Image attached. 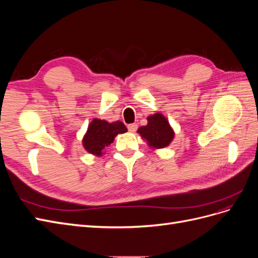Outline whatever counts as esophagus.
Listing matches in <instances>:
<instances>
[{
  "label": "esophagus",
  "instance_id": "34e87169",
  "mask_svg": "<svg viewBox=\"0 0 258 258\" xmlns=\"http://www.w3.org/2000/svg\"><path fill=\"white\" fill-rule=\"evenodd\" d=\"M137 128H138V126L136 123H130V124H128V130L130 131V132H135L136 130H137Z\"/></svg>",
  "mask_w": 258,
  "mask_h": 258
}]
</instances>
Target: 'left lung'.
<instances>
[{
  "mask_svg": "<svg viewBox=\"0 0 258 258\" xmlns=\"http://www.w3.org/2000/svg\"><path fill=\"white\" fill-rule=\"evenodd\" d=\"M137 132L154 151L169 146L175 137L167 117L159 112L147 116V124L140 127Z\"/></svg>",
  "mask_w": 258,
  "mask_h": 258,
  "instance_id": "left-lung-1",
  "label": "left lung"
}]
</instances>
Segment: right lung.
<instances>
[{
	"instance_id": "1",
	"label": "right lung",
	"mask_w": 258,
	"mask_h": 258,
	"mask_svg": "<svg viewBox=\"0 0 258 258\" xmlns=\"http://www.w3.org/2000/svg\"><path fill=\"white\" fill-rule=\"evenodd\" d=\"M127 131L126 126L120 120L108 122L104 119L93 118L83 137L82 144L86 152L101 157L105 154V148L114 142L116 136Z\"/></svg>"
}]
</instances>
